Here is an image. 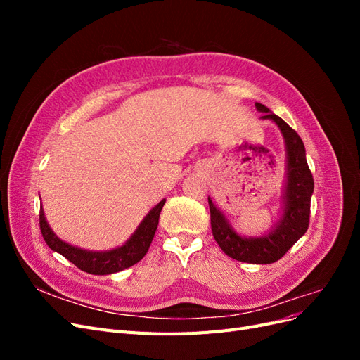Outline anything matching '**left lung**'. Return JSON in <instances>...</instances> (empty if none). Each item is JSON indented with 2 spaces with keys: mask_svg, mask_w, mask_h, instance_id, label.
Returning a JSON list of instances; mask_svg holds the SVG:
<instances>
[{
  "mask_svg": "<svg viewBox=\"0 0 360 360\" xmlns=\"http://www.w3.org/2000/svg\"><path fill=\"white\" fill-rule=\"evenodd\" d=\"M263 112L261 118L271 120L281 129L287 147V184L284 192V213L269 234L242 237L228 224L226 217L209 198L210 221L214 240L224 252L237 261L252 264H270L284 257L288 249L307 233L314 192L312 172L308 167L302 138L281 117L270 112L267 106L255 103Z\"/></svg>",
  "mask_w": 360,
  "mask_h": 360,
  "instance_id": "left-lung-1",
  "label": "left lung"
}]
</instances>
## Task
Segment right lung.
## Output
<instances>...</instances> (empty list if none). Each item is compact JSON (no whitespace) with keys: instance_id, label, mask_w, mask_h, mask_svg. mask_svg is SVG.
Returning <instances> with one entry per match:
<instances>
[{"instance_id":"right-lung-1","label":"right lung","mask_w":360,"mask_h":360,"mask_svg":"<svg viewBox=\"0 0 360 360\" xmlns=\"http://www.w3.org/2000/svg\"><path fill=\"white\" fill-rule=\"evenodd\" d=\"M165 200H162L155 209H151L150 213L144 217V221L139 224L134 236L129 240L117 249L105 250V252H93V250H84L81 248L72 246L66 242H63L58 238L53 231L49 228L45 213L43 209H40V231L43 238H45L46 245L56 250V252L61 254L64 258H68L70 263H73L76 267L86 271L91 275H110L122 271L130 266L136 264L139 259H143L147 254V250L153 240L156 228L159 224V214Z\"/></svg>"}]
</instances>
